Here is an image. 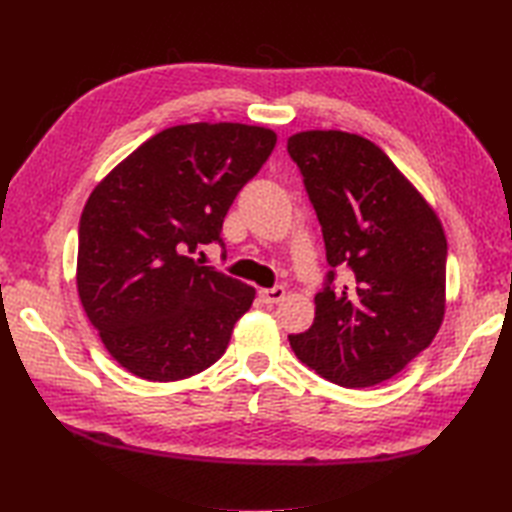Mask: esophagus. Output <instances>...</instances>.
Returning <instances> with one entry per match:
<instances>
[{
  "label": "esophagus",
  "instance_id": "esophagus-1",
  "mask_svg": "<svg viewBox=\"0 0 512 512\" xmlns=\"http://www.w3.org/2000/svg\"><path fill=\"white\" fill-rule=\"evenodd\" d=\"M259 297H262L264 303H279L286 297V288L284 286H275V288H264L259 290Z\"/></svg>",
  "mask_w": 512,
  "mask_h": 512
}]
</instances>
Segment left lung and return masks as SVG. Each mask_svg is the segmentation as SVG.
I'll return each instance as SVG.
<instances>
[{"instance_id": "obj_1", "label": "left lung", "mask_w": 512, "mask_h": 512, "mask_svg": "<svg viewBox=\"0 0 512 512\" xmlns=\"http://www.w3.org/2000/svg\"><path fill=\"white\" fill-rule=\"evenodd\" d=\"M332 268L350 284L314 297V323L290 334L301 363L341 387H372L427 350L447 306V237L431 204L383 149L358 134L288 138Z\"/></svg>"}]
</instances>
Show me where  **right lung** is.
<instances>
[{"label": "right lung", "mask_w": 512, "mask_h": 512, "mask_svg": "<svg viewBox=\"0 0 512 512\" xmlns=\"http://www.w3.org/2000/svg\"><path fill=\"white\" fill-rule=\"evenodd\" d=\"M277 134L244 123L162 129L107 173L79 222L76 290L105 350L138 378L171 383L226 352L255 288L204 266L239 189Z\"/></svg>", "instance_id": "right-lung-1"}]
</instances>
